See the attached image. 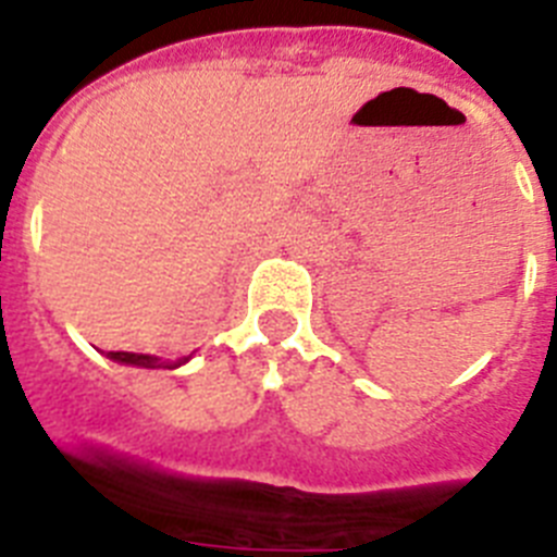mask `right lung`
Here are the masks:
<instances>
[{"mask_svg":"<svg viewBox=\"0 0 557 557\" xmlns=\"http://www.w3.org/2000/svg\"><path fill=\"white\" fill-rule=\"evenodd\" d=\"M111 361H120V364H137V367H159L157 356H145V352H123V350H111L109 352ZM187 361V359H185ZM182 364V361H176ZM173 364V367H176Z\"/></svg>","mask_w":557,"mask_h":557,"instance_id":"right-lung-1","label":"right lung"}]
</instances>
